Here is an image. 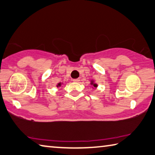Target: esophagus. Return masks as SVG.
<instances>
[{
  "label": "esophagus",
  "instance_id": "1",
  "mask_svg": "<svg viewBox=\"0 0 155 155\" xmlns=\"http://www.w3.org/2000/svg\"><path fill=\"white\" fill-rule=\"evenodd\" d=\"M80 79H79V78H78V79H74V80H73V82H80Z\"/></svg>",
  "mask_w": 155,
  "mask_h": 155
}]
</instances>
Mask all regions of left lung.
Wrapping results in <instances>:
<instances>
[{
	"mask_svg": "<svg viewBox=\"0 0 155 155\" xmlns=\"http://www.w3.org/2000/svg\"><path fill=\"white\" fill-rule=\"evenodd\" d=\"M91 85H93V87H94V88H97V84L96 83H94V81L93 80H91Z\"/></svg>",
	"mask_w": 155,
	"mask_h": 155,
	"instance_id": "8db88e82",
	"label": "left lung"
}]
</instances>
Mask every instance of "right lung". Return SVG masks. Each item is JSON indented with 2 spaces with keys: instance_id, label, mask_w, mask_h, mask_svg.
<instances>
[{
  "instance_id": "obj_1",
  "label": "right lung",
  "mask_w": 155,
  "mask_h": 155,
  "mask_svg": "<svg viewBox=\"0 0 155 155\" xmlns=\"http://www.w3.org/2000/svg\"><path fill=\"white\" fill-rule=\"evenodd\" d=\"M61 85H62L61 83H58V84L56 85V86H57V87H60V86H61Z\"/></svg>"
}]
</instances>
